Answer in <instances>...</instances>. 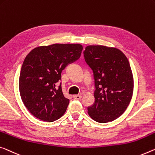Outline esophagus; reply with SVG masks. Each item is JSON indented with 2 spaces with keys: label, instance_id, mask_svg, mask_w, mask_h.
Instances as JSON below:
<instances>
[{
  "label": "esophagus",
  "instance_id": "34e87169",
  "mask_svg": "<svg viewBox=\"0 0 155 155\" xmlns=\"http://www.w3.org/2000/svg\"><path fill=\"white\" fill-rule=\"evenodd\" d=\"M74 99H76V100H78V99H81L82 98V97L81 95H74L73 96Z\"/></svg>",
  "mask_w": 155,
  "mask_h": 155
}]
</instances>
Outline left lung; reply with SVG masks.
I'll list each match as a JSON object with an SVG mask.
<instances>
[{"instance_id":"8db88e82","label":"left lung","mask_w":155,"mask_h":155,"mask_svg":"<svg viewBox=\"0 0 155 155\" xmlns=\"http://www.w3.org/2000/svg\"><path fill=\"white\" fill-rule=\"evenodd\" d=\"M85 60L94 73L95 102L87 108L89 116L99 123H107L123 114L130 103L134 78L126 55L119 49L88 45Z\"/></svg>"}]
</instances>
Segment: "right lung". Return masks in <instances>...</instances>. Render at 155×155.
Instances as JSON below:
<instances>
[{"label": "right lung", "instance_id": "add662e5", "mask_svg": "<svg viewBox=\"0 0 155 155\" xmlns=\"http://www.w3.org/2000/svg\"><path fill=\"white\" fill-rule=\"evenodd\" d=\"M81 44L56 43L33 49L23 61L19 91L25 106L34 117L52 122L64 114L70 100L60 85L61 72L69 63L80 58Z\"/></svg>", "mask_w": 155, "mask_h": 155}]
</instances>
